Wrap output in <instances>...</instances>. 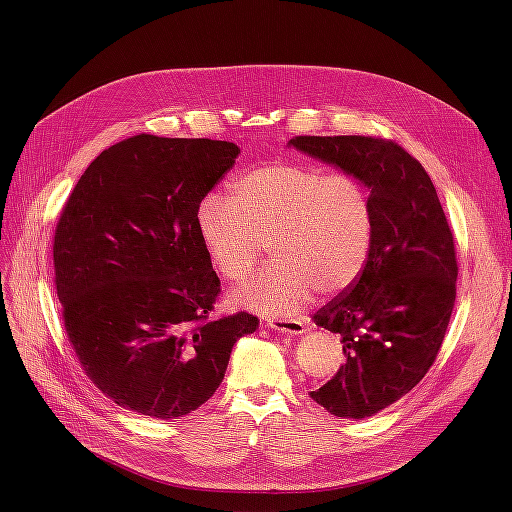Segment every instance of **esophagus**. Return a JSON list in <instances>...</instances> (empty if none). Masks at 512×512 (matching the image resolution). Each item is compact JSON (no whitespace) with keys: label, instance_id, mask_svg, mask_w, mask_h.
<instances>
[{"label":"esophagus","instance_id":"esophagus-1","mask_svg":"<svg viewBox=\"0 0 512 512\" xmlns=\"http://www.w3.org/2000/svg\"><path fill=\"white\" fill-rule=\"evenodd\" d=\"M267 326L272 330H278L282 334H290V336H299L305 332V326L301 319H292V317H272L267 321Z\"/></svg>","mask_w":512,"mask_h":512}]
</instances>
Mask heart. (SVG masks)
Wrapping results in <instances>:
<instances>
[{
	"instance_id": "heart-1",
	"label": "heart",
	"mask_w": 512,
	"mask_h": 512,
	"mask_svg": "<svg viewBox=\"0 0 512 512\" xmlns=\"http://www.w3.org/2000/svg\"><path fill=\"white\" fill-rule=\"evenodd\" d=\"M195 224L213 270L232 282L253 270L270 240L274 261L242 284L236 299L261 313L290 315L315 288L336 294L361 276L375 213L357 176L272 161L234 178L228 197L205 195Z\"/></svg>"
}]
</instances>
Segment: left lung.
<instances>
[{
  "label": "left lung",
  "mask_w": 512,
  "mask_h": 512,
  "mask_svg": "<svg viewBox=\"0 0 512 512\" xmlns=\"http://www.w3.org/2000/svg\"><path fill=\"white\" fill-rule=\"evenodd\" d=\"M290 145L357 176L373 201L361 276L313 315L338 334L344 363L311 392L336 417H371L411 392L440 353L459 276L454 236L432 178L398 143L342 134Z\"/></svg>",
  "instance_id": "left-lung-1"
}]
</instances>
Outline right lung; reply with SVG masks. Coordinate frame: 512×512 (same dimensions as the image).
<instances>
[{
    "label": "right lung",
    "mask_w": 512,
    "mask_h": 512,
    "mask_svg": "<svg viewBox=\"0 0 512 512\" xmlns=\"http://www.w3.org/2000/svg\"><path fill=\"white\" fill-rule=\"evenodd\" d=\"M238 147L137 134L99 153L62 207L53 272L62 321L87 378L157 419L199 409L224 380L255 315L211 317L220 278L201 247L199 201Z\"/></svg>",
    "instance_id": "add662e5"
}]
</instances>
